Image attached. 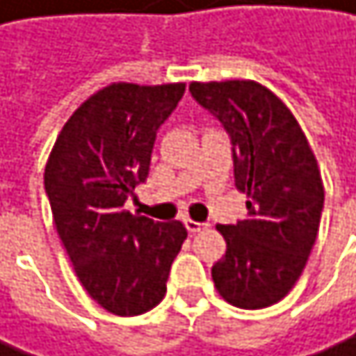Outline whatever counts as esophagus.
Masks as SVG:
<instances>
[{"label": "esophagus", "instance_id": "esophagus-1", "mask_svg": "<svg viewBox=\"0 0 356 356\" xmlns=\"http://www.w3.org/2000/svg\"><path fill=\"white\" fill-rule=\"evenodd\" d=\"M184 225H186V229H188V234H200L202 229L208 227L206 222H197V220H193V218H184Z\"/></svg>", "mask_w": 356, "mask_h": 356}]
</instances>
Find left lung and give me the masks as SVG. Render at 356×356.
<instances>
[{
    "instance_id": "8db88e82",
    "label": "left lung",
    "mask_w": 356,
    "mask_h": 356,
    "mask_svg": "<svg viewBox=\"0 0 356 356\" xmlns=\"http://www.w3.org/2000/svg\"><path fill=\"white\" fill-rule=\"evenodd\" d=\"M188 91L231 136L236 186L248 214L216 225L227 242L212 265L218 295L244 310L268 308L299 280L316 242L325 186L306 134L286 104L254 80L191 82Z\"/></svg>"
}]
</instances>
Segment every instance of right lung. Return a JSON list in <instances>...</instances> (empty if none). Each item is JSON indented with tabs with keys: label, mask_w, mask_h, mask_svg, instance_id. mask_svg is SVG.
I'll return each instance as SVG.
<instances>
[{
	"label": "right lung",
	"mask_w": 356,
	"mask_h": 356,
	"mask_svg": "<svg viewBox=\"0 0 356 356\" xmlns=\"http://www.w3.org/2000/svg\"><path fill=\"white\" fill-rule=\"evenodd\" d=\"M184 82H112L67 118L52 146L44 186L74 272L97 304L138 316L165 297L172 261L186 240L180 220L131 214L127 197L150 165L156 129Z\"/></svg>",
	"instance_id": "right-lung-1"
}]
</instances>
